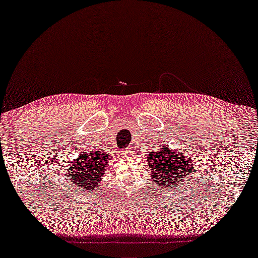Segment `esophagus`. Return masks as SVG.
<instances>
[{"label":"esophagus","mask_w":258,"mask_h":258,"mask_svg":"<svg viewBox=\"0 0 258 258\" xmlns=\"http://www.w3.org/2000/svg\"><path fill=\"white\" fill-rule=\"evenodd\" d=\"M134 153H133V151H132V149L131 148H128V149H126V150H122L121 151V155L124 156V157H130V156H132Z\"/></svg>","instance_id":"34e87169"}]
</instances>
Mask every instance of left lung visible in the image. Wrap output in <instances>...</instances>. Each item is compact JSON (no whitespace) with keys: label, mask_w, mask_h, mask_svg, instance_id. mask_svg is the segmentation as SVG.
Segmentation results:
<instances>
[{"label":"left lung","mask_w":258,"mask_h":258,"mask_svg":"<svg viewBox=\"0 0 258 258\" xmlns=\"http://www.w3.org/2000/svg\"><path fill=\"white\" fill-rule=\"evenodd\" d=\"M179 150H170L168 145H163V148L158 151H152L147 155V164L151 169V177L161 187L173 188L175 183L177 185L183 181L192 173L194 163L189 161V156Z\"/></svg>","instance_id":"8db88e82"}]
</instances>
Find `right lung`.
<instances>
[{
    "label": "right lung",
    "instance_id": "add662e5",
    "mask_svg": "<svg viewBox=\"0 0 258 258\" xmlns=\"http://www.w3.org/2000/svg\"><path fill=\"white\" fill-rule=\"evenodd\" d=\"M109 157L105 151L82 152L78 158L72 161L67 168V178L73 186L81 191H95L101 183L106 171Z\"/></svg>",
    "mask_w": 258,
    "mask_h": 258
}]
</instances>
